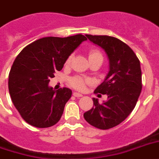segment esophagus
Returning a JSON list of instances; mask_svg holds the SVG:
<instances>
[{"label":"esophagus","mask_w":159,"mask_h":159,"mask_svg":"<svg viewBox=\"0 0 159 159\" xmlns=\"http://www.w3.org/2000/svg\"><path fill=\"white\" fill-rule=\"evenodd\" d=\"M73 96H74L75 97H82V94H80V93H78V92H73Z\"/></svg>","instance_id":"1"}]
</instances>
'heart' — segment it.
Here are the masks:
<instances>
[{
    "label": "heart",
    "instance_id": "b5f03b06",
    "mask_svg": "<svg viewBox=\"0 0 159 159\" xmlns=\"http://www.w3.org/2000/svg\"><path fill=\"white\" fill-rule=\"evenodd\" d=\"M102 57V55L101 53V52L97 49H93V50H91L89 52V60L92 59V58H95V57ZM70 60H71V57H68V59L67 60V63H69ZM89 79L87 78H84V77H79V76H77V77H72V79L70 80V84L72 87H74L75 89L80 90L82 91L85 88L86 85L90 83Z\"/></svg>",
    "mask_w": 159,
    "mask_h": 159
}]
</instances>
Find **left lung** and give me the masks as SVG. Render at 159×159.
Wrapping results in <instances>:
<instances>
[{
  "instance_id": "left-lung-1",
  "label": "left lung",
  "mask_w": 159,
  "mask_h": 159,
  "mask_svg": "<svg viewBox=\"0 0 159 159\" xmlns=\"http://www.w3.org/2000/svg\"><path fill=\"white\" fill-rule=\"evenodd\" d=\"M86 36L105 50L109 59V72L94 92L107 95V101L100 104L93 98V107L83 116L91 125L108 129L125 120L135 107L142 89L140 62L134 51L119 39Z\"/></svg>"
}]
</instances>
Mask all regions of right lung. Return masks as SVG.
I'll return each instance as SVG.
<instances>
[{
  "label": "right lung",
  "instance_id": "obj_1",
  "mask_svg": "<svg viewBox=\"0 0 159 159\" xmlns=\"http://www.w3.org/2000/svg\"><path fill=\"white\" fill-rule=\"evenodd\" d=\"M87 38L81 34L66 38L45 37L22 49L9 73L8 87L14 106L30 125L48 128L61 119L72 91L48 87L71 53Z\"/></svg>",
  "mask_w": 159,
  "mask_h": 159
}]
</instances>
